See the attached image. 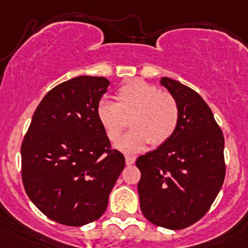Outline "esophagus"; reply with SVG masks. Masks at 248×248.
<instances>
[{"mask_svg":"<svg viewBox=\"0 0 248 248\" xmlns=\"http://www.w3.org/2000/svg\"><path fill=\"white\" fill-rule=\"evenodd\" d=\"M124 159H126L127 166H132L135 162V156H132V155H126V156H124Z\"/></svg>","mask_w":248,"mask_h":248,"instance_id":"1","label":"esophagus"}]
</instances>
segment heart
I'll return each mask as SVG.
<instances>
[{
	"mask_svg": "<svg viewBox=\"0 0 248 248\" xmlns=\"http://www.w3.org/2000/svg\"><path fill=\"white\" fill-rule=\"evenodd\" d=\"M116 103L102 100L97 105L96 115L106 135L116 141L128 126L132 130L116 143L124 153H139L151 143L159 147L167 142L178 128L179 106L175 97L157 87L133 81L118 89Z\"/></svg>",
	"mask_w": 248,
	"mask_h": 248,
	"instance_id": "1",
	"label": "heart"
}]
</instances>
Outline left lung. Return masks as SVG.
I'll return each instance as SVG.
<instances>
[{
  "label": "left lung",
  "instance_id": "1",
  "mask_svg": "<svg viewBox=\"0 0 248 248\" xmlns=\"http://www.w3.org/2000/svg\"><path fill=\"white\" fill-rule=\"evenodd\" d=\"M160 83L178 102V128L167 142L137 159L138 192L146 219L175 231L195 224L216 200L226 174L225 140L197 92L170 78Z\"/></svg>",
  "mask_w": 248,
  "mask_h": 248
}]
</instances>
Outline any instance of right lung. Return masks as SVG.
<instances>
[{"label":"right lung","instance_id":"1","mask_svg":"<svg viewBox=\"0 0 248 248\" xmlns=\"http://www.w3.org/2000/svg\"><path fill=\"white\" fill-rule=\"evenodd\" d=\"M109 81L78 76L54 87L37 106L21 146L22 181L49 219L83 226L105 213L124 156L110 149L96 115Z\"/></svg>","mask_w":248,"mask_h":248}]
</instances>
